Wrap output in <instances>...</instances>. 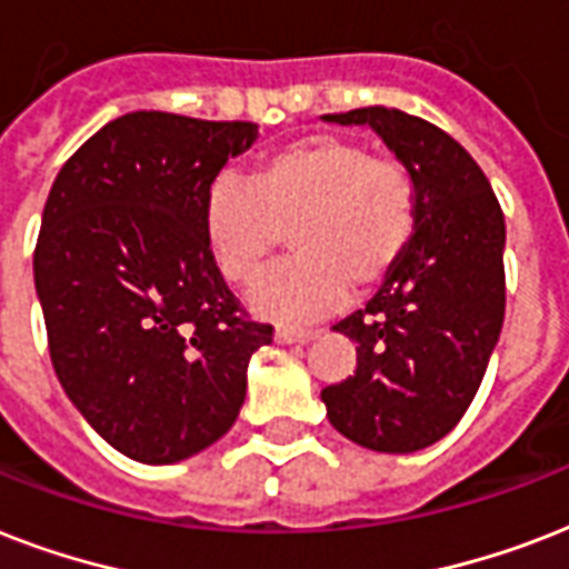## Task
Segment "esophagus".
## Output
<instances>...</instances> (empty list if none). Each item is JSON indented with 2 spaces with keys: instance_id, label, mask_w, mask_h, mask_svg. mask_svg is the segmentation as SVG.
Masks as SVG:
<instances>
[{
  "instance_id": "obj_1",
  "label": "esophagus",
  "mask_w": 569,
  "mask_h": 569,
  "mask_svg": "<svg viewBox=\"0 0 569 569\" xmlns=\"http://www.w3.org/2000/svg\"><path fill=\"white\" fill-rule=\"evenodd\" d=\"M319 337L316 330H303V328H277L274 339L280 346H307L312 339Z\"/></svg>"
}]
</instances>
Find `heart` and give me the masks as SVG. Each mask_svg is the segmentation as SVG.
Instances as JSON below:
<instances>
[{"label":"heart","mask_w":569,"mask_h":569,"mask_svg":"<svg viewBox=\"0 0 569 569\" xmlns=\"http://www.w3.org/2000/svg\"><path fill=\"white\" fill-rule=\"evenodd\" d=\"M416 227V182L405 164L360 141L310 136L253 168L250 186L218 180L206 194V244L223 280L248 286L283 236L295 259L253 286L250 310L307 321L366 298L405 257Z\"/></svg>","instance_id":"b5f03b06"}]
</instances>
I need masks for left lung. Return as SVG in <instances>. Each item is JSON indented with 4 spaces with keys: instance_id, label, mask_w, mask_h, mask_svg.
<instances>
[{
    "instance_id": "1",
    "label": "left lung",
    "mask_w": 569,
    "mask_h": 569,
    "mask_svg": "<svg viewBox=\"0 0 569 569\" xmlns=\"http://www.w3.org/2000/svg\"><path fill=\"white\" fill-rule=\"evenodd\" d=\"M372 127L416 182V227L363 310L333 325L357 369L321 389L330 425L387 455L428 449L460 422L505 321V214L485 171L451 136L398 109L325 114Z\"/></svg>"
}]
</instances>
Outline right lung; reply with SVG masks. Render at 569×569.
<instances>
[{
  "mask_svg": "<svg viewBox=\"0 0 569 569\" xmlns=\"http://www.w3.org/2000/svg\"><path fill=\"white\" fill-rule=\"evenodd\" d=\"M257 123L132 111L84 141L49 189L34 289L49 357L84 422L164 467L230 431L271 325L244 321L206 244L203 203Z\"/></svg>",
  "mask_w": 569,
  "mask_h": 569,
  "instance_id": "obj_1",
  "label": "right lung"
}]
</instances>
